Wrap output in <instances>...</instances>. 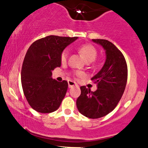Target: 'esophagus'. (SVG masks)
Wrapping results in <instances>:
<instances>
[{"label": "esophagus", "instance_id": "obj_1", "mask_svg": "<svg viewBox=\"0 0 148 148\" xmlns=\"http://www.w3.org/2000/svg\"><path fill=\"white\" fill-rule=\"evenodd\" d=\"M68 85H69V88H72L74 86H77L78 85L76 84L74 81H68Z\"/></svg>", "mask_w": 148, "mask_h": 148}]
</instances>
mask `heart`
Masks as SVG:
<instances>
[{"label":"heart","instance_id":"obj_1","mask_svg":"<svg viewBox=\"0 0 148 148\" xmlns=\"http://www.w3.org/2000/svg\"><path fill=\"white\" fill-rule=\"evenodd\" d=\"M78 51L84 57V60L86 62H93L95 60L97 56V50L93 45H90V44H84L79 46L78 47ZM69 56V51L67 49H64L62 51L60 54V60L62 62H66ZM76 74L77 76H81L82 75V73L80 72H76Z\"/></svg>","mask_w":148,"mask_h":148}]
</instances>
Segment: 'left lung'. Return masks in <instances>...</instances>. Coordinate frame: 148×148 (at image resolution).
Masks as SVG:
<instances>
[{
  "label": "left lung",
  "instance_id": "8db88e82",
  "mask_svg": "<svg viewBox=\"0 0 148 148\" xmlns=\"http://www.w3.org/2000/svg\"><path fill=\"white\" fill-rule=\"evenodd\" d=\"M92 41L105 49L106 62L91 79L97 84V90L92 92L86 86H81L76 106L84 116L97 119L111 113L120 101L126 87L127 65L123 54L111 42L100 39Z\"/></svg>",
  "mask_w": 148,
  "mask_h": 148
}]
</instances>
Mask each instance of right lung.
Listing matches in <instances>:
<instances>
[{
  "label": "right lung",
  "mask_w": 148,
  "mask_h": 148,
  "mask_svg": "<svg viewBox=\"0 0 148 148\" xmlns=\"http://www.w3.org/2000/svg\"><path fill=\"white\" fill-rule=\"evenodd\" d=\"M77 38L49 35L34 42L27 51L21 69L22 88L30 106L39 113H52L60 106L68 83L53 79L52 71L60 67L64 49Z\"/></svg>",
  "instance_id": "right-lung-1"
}]
</instances>
